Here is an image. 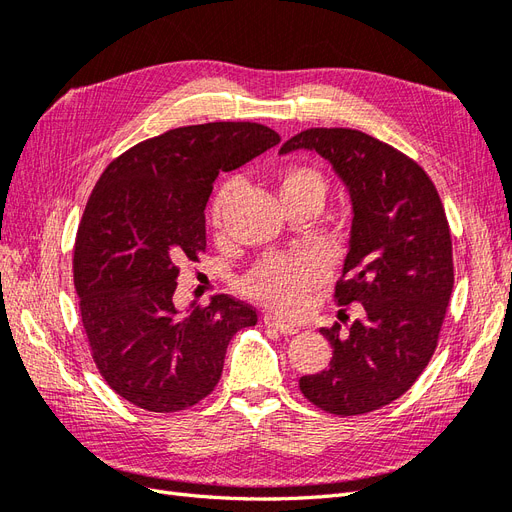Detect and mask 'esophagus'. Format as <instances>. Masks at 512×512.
<instances>
[{"label":"esophagus","mask_w":512,"mask_h":512,"mask_svg":"<svg viewBox=\"0 0 512 512\" xmlns=\"http://www.w3.org/2000/svg\"><path fill=\"white\" fill-rule=\"evenodd\" d=\"M265 324H267V327L275 329V331H280L282 335H294V333H299V329L294 327V324H288V322L280 320V318L273 316V314H267V316H265Z\"/></svg>","instance_id":"1"}]
</instances>
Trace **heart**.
<instances>
[{"instance_id": "heart-1", "label": "heart", "mask_w": 512, "mask_h": 512, "mask_svg": "<svg viewBox=\"0 0 512 512\" xmlns=\"http://www.w3.org/2000/svg\"><path fill=\"white\" fill-rule=\"evenodd\" d=\"M284 203L307 194L322 198L324 179L309 166H286L277 177ZM237 192V181L228 179L215 194L211 207L213 226H222L224 213ZM324 280V267L312 256H269L245 275L243 292L247 297L275 309L277 314L297 316L303 312L309 292Z\"/></svg>"}]
</instances>
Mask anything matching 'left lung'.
<instances>
[{"label": "left lung", "mask_w": 512, "mask_h": 512, "mask_svg": "<svg viewBox=\"0 0 512 512\" xmlns=\"http://www.w3.org/2000/svg\"><path fill=\"white\" fill-rule=\"evenodd\" d=\"M294 149H314L348 185L350 252L333 297L363 309L346 333L337 322L320 329L333 359L299 389L337 416L374 412L404 395L436 352L455 282L451 228L423 166L378 138L309 128L280 153Z\"/></svg>", "instance_id": "left-lung-1"}]
</instances>
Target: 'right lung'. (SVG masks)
I'll return each instance as SVG.
<instances>
[{
  "instance_id": "right-lung-1",
  "label": "right lung",
  "mask_w": 512,
  "mask_h": 512,
  "mask_svg": "<svg viewBox=\"0 0 512 512\" xmlns=\"http://www.w3.org/2000/svg\"><path fill=\"white\" fill-rule=\"evenodd\" d=\"M280 143L252 121L168 130L123 151L91 192L74 243V288L100 376L149 412L196 406L220 382L232 335L258 314L230 294L179 314V265L205 252V207L220 173Z\"/></svg>"
}]
</instances>
